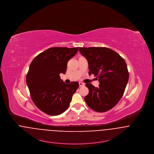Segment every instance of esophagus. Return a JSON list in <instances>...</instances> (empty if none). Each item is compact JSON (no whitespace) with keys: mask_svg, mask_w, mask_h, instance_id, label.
<instances>
[{"mask_svg":"<svg viewBox=\"0 0 154 154\" xmlns=\"http://www.w3.org/2000/svg\"><path fill=\"white\" fill-rule=\"evenodd\" d=\"M79 86H85V84L82 83V82H79Z\"/></svg>","mask_w":154,"mask_h":154,"instance_id":"1","label":"esophagus"}]
</instances>
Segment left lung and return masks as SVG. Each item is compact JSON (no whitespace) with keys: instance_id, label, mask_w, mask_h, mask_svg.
<instances>
[{"instance_id":"1","label":"left lung","mask_w":154,"mask_h":154,"mask_svg":"<svg viewBox=\"0 0 154 154\" xmlns=\"http://www.w3.org/2000/svg\"><path fill=\"white\" fill-rule=\"evenodd\" d=\"M80 53L87 59L89 75L94 74L99 87L86 84L89 94L84 99L88 106L99 112L113 108L122 98L129 79L125 60L118 53L105 47L79 48Z\"/></svg>"}]
</instances>
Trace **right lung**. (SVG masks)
I'll return each instance as SVG.
<instances>
[{"label":"right lung","instance_id":"add662e5","mask_svg":"<svg viewBox=\"0 0 154 154\" xmlns=\"http://www.w3.org/2000/svg\"><path fill=\"white\" fill-rule=\"evenodd\" d=\"M78 47H54L36 56L26 75L30 97L42 112L52 116L65 112L79 87L78 82L65 84L59 76L65 74L69 60L75 56Z\"/></svg>","mask_w":154,"mask_h":154}]
</instances>
